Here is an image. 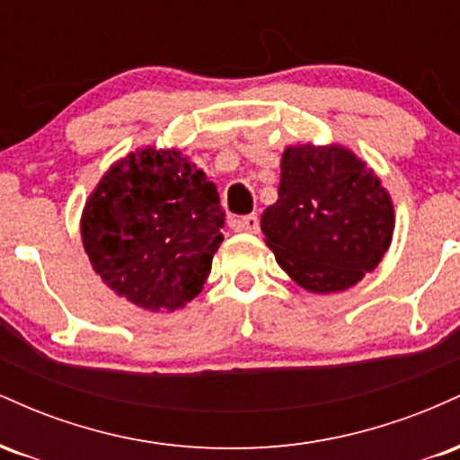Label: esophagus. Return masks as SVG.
I'll return each mask as SVG.
<instances>
[{"label":"esophagus","instance_id":"esophagus-1","mask_svg":"<svg viewBox=\"0 0 460 460\" xmlns=\"http://www.w3.org/2000/svg\"><path fill=\"white\" fill-rule=\"evenodd\" d=\"M231 229L244 231V234H257V231H260V216H235V218H231Z\"/></svg>","mask_w":460,"mask_h":460}]
</instances>
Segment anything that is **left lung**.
Wrapping results in <instances>:
<instances>
[{"label":"left lung","instance_id":"left-lung-1","mask_svg":"<svg viewBox=\"0 0 460 460\" xmlns=\"http://www.w3.org/2000/svg\"><path fill=\"white\" fill-rule=\"evenodd\" d=\"M394 226L392 197L350 149H285L279 199L261 214V231L300 288L331 294L357 285L381 263Z\"/></svg>","mask_w":460,"mask_h":460}]
</instances>
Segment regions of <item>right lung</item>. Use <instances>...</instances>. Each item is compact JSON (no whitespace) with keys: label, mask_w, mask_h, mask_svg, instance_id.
Listing matches in <instances>:
<instances>
[{"label":"right lung","mask_w":460,"mask_h":460,"mask_svg":"<svg viewBox=\"0 0 460 460\" xmlns=\"http://www.w3.org/2000/svg\"><path fill=\"white\" fill-rule=\"evenodd\" d=\"M225 212L216 183L179 149L153 146L110 166L82 212L94 272L136 307L175 311L200 294Z\"/></svg>","instance_id":"add662e5"}]
</instances>
